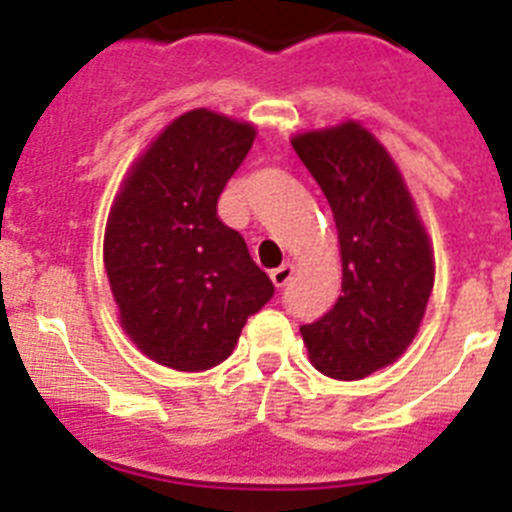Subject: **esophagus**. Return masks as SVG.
<instances>
[{"label":"esophagus","instance_id":"34e87169","mask_svg":"<svg viewBox=\"0 0 512 512\" xmlns=\"http://www.w3.org/2000/svg\"><path fill=\"white\" fill-rule=\"evenodd\" d=\"M292 274H295V266L292 264H282V266H277V269H271V282L277 284V287H284V284L289 282V279H292Z\"/></svg>","mask_w":512,"mask_h":512}]
</instances>
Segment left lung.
Returning <instances> with one entry per match:
<instances>
[{
  "mask_svg": "<svg viewBox=\"0 0 512 512\" xmlns=\"http://www.w3.org/2000/svg\"><path fill=\"white\" fill-rule=\"evenodd\" d=\"M320 184L341 246V297L302 325L310 364L330 379H364L395 364L423 323L433 246L390 151L356 120L292 138Z\"/></svg>",
  "mask_w": 512,
  "mask_h": 512,
  "instance_id": "obj_1",
  "label": "left lung"
}]
</instances>
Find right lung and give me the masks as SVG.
<instances>
[{
  "label": "right lung",
  "instance_id": "1",
  "mask_svg": "<svg viewBox=\"0 0 512 512\" xmlns=\"http://www.w3.org/2000/svg\"><path fill=\"white\" fill-rule=\"evenodd\" d=\"M251 122L200 107L169 122L135 158L104 228V269L122 330L176 372L233 354L248 315L274 295L217 197L251 151Z\"/></svg>",
  "mask_w": 512,
  "mask_h": 512
}]
</instances>
